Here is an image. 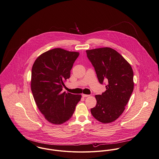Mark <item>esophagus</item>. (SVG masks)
Masks as SVG:
<instances>
[{"label": "esophagus", "mask_w": 159, "mask_h": 159, "mask_svg": "<svg viewBox=\"0 0 159 159\" xmlns=\"http://www.w3.org/2000/svg\"><path fill=\"white\" fill-rule=\"evenodd\" d=\"M89 95H86V94H82V97H89Z\"/></svg>", "instance_id": "1"}]
</instances>
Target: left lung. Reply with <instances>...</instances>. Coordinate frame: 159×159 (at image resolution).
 I'll use <instances>...</instances> for the list:
<instances>
[{
  "mask_svg": "<svg viewBox=\"0 0 159 159\" xmlns=\"http://www.w3.org/2000/svg\"><path fill=\"white\" fill-rule=\"evenodd\" d=\"M87 56L93 66L99 82H107L106 90L95 96V107L91 109L98 121H115L125 110L134 88L133 71L130 64L110 47L88 50Z\"/></svg>",
  "mask_w": 159,
  "mask_h": 159,
  "instance_id": "8db88e82",
  "label": "left lung"
}]
</instances>
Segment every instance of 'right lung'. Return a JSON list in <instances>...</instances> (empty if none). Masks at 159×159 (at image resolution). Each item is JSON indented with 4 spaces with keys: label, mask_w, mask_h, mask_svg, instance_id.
<instances>
[{
    "label": "right lung",
    "mask_w": 159,
    "mask_h": 159,
    "mask_svg": "<svg viewBox=\"0 0 159 159\" xmlns=\"http://www.w3.org/2000/svg\"><path fill=\"white\" fill-rule=\"evenodd\" d=\"M79 55V52L56 48L38 56L32 66L34 98L39 111L52 124L59 125L70 120L81 99V95L62 92Z\"/></svg>",
    "instance_id": "right-lung-1"
}]
</instances>
